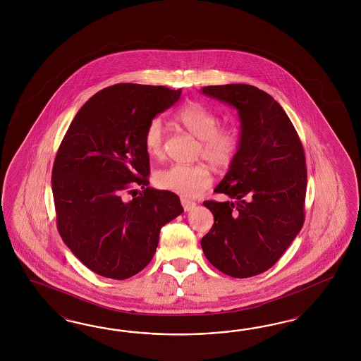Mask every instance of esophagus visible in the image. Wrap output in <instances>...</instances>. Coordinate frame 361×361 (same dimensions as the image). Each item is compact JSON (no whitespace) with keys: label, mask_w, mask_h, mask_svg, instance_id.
Segmentation results:
<instances>
[{"label":"esophagus","mask_w":361,"mask_h":361,"mask_svg":"<svg viewBox=\"0 0 361 361\" xmlns=\"http://www.w3.org/2000/svg\"><path fill=\"white\" fill-rule=\"evenodd\" d=\"M181 205H183V208L185 212H190L192 209L196 207V202L193 201V200H189V198H185V197H181Z\"/></svg>","instance_id":"esophagus-1"}]
</instances>
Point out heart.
Instances as JSON below:
<instances>
[{
  "label": "heart",
  "mask_w": 361,
  "mask_h": 361,
  "mask_svg": "<svg viewBox=\"0 0 361 361\" xmlns=\"http://www.w3.org/2000/svg\"><path fill=\"white\" fill-rule=\"evenodd\" d=\"M175 119L200 139L197 157H204L216 169L228 168L240 148V135L230 126H219V116L198 102H189L176 112ZM165 128L161 119L148 123L144 132V147L149 156L164 153ZM154 184L177 195L195 197L212 184L208 165L173 164L154 173Z\"/></svg>",
  "instance_id": "1"
}]
</instances>
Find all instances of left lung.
<instances>
[{
	"label": "left lung",
	"instance_id": "8db88e82",
	"mask_svg": "<svg viewBox=\"0 0 361 361\" xmlns=\"http://www.w3.org/2000/svg\"><path fill=\"white\" fill-rule=\"evenodd\" d=\"M238 111L240 148L214 192L233 201H205L214 224L201 240L221 273L249 278L269 270L305 222L306 157L295 128L271 95L250 85L202 87Z\"/></svg>",
	"mask_w": 361,
	"mask_h": 361
}]
</instances>
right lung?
Masks as SVG:
<instances>
[{
  "label": "right lung",
  "mask_w": 361,
  "mask_h": 361,
  "mask_svg": "<svg viewBox=\"0 0 361 361\" xmlns=\"http://www.w3.org/2000/svg\"><path fill=\"white\" fill-rule=\"evenodd\" d=\"M181 90L119 83L88 99L55 156L56 226L67 247L94 273L127 279L151 262L160 229L180 216V198L149 185L144 132ZM143 192L127 202L132 185ZM136 190V189H135Z\"/></svg>",
  "instance_id": "right-lung-1"
}]
</instances>
